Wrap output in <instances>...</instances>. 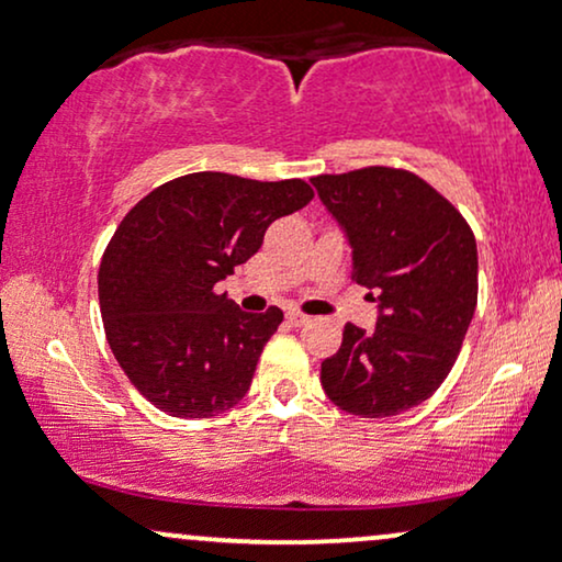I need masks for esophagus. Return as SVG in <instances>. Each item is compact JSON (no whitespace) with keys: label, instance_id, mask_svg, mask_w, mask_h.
<instances>
[{"label":"esophagus","instance_id":"34e87169","mask_svg":"<svg viewBox=\"0 0 562 562\" xmlns=\"http://www.w3.org/2000/svg\"><path fill=\"white\" fill-rule=\"evenodd\" d=\"M288 321L293 326H301V324H305V321H308V316H305V313H301V311H288Z\"/></svg>","mask_w":562,"mask_h":562}]
</instances>
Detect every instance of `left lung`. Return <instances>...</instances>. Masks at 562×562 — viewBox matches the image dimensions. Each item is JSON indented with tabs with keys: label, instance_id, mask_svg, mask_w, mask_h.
<instances>
[{
	"label": "left lung",
	"instance_id": "1",
	"mask_svg": "<svg viewBox=\"0 0 562 562\" xmlns=\"http://www.w3.org/2000/svg\"><path fill=\"white\" fill-rule=\"evenodd\" d=\"M347 231L351 280L375 290V331L344 326L321 385L347 414L385 418L429 398L450 375L477 303L468 221L408 169L364 167L311 179Z\"/></svg>",
	"mask_w": 562,
	"mask_h": 562
}]
</instances>
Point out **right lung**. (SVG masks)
Instances as JSON below:
<instances>
[{
    "label": "right lung",
    "mask_w": 562,
    "mask_h": 562,
    "mask_svg": "<svg viewBox=\"0 0 562 562\" xmlns=\"http://www.w3.org/2000/svg\"><path fill=\"white\" fill-rule=\"evenodd\" d=\"M311 200L303 179L194 171L159 184L120 221L97 274L100 311L112 355L148 403L211 418L244 398L282 311L246 313L215 282L259 251L269 223Z\"/></svg>",
    "instance_id": "obj_1"
}]
</instances>
